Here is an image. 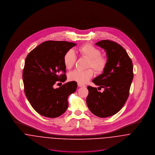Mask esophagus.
<instances>
[{
    "label": "esophagus",
    "mask_w": 155,
    "mask_h": 155,
    "mask_svg": "<svg viewBox=\"0 0 155 155\" xmlns=\"http://www.w3.org/2000/svg\"><path fill=\"white\" fill-rule=\"evenodd\" d=\"M78 87H85V85L82 84H79V83H78Z\"/></svg>",
    "instance_id": "esophagus-1"
}]
</instances>
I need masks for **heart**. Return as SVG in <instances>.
<instances>
[{"label": "heart", "instance_id": "heart-1", "mask_svg": "<svg viewBox=\"0 0 155 155\" xmlns=\"http://www.w3.org/2000/svg\"><path fill=\"white\" fill-rule=\"evenodd\" d=\"M78 52L81 56L88 59V67L93 68L97 73H101L106 68L107 63V58L101 55L100 50L92 45H82L78 48ZM76 60V56L74 51L72 49L67 51L63 57V62L66 68H72ZM93 74L94 71L91 68L85 70H75L69 73L68 79L70 81L84 84L88 82Z\"/></svg>", "mask_w": 155, "mask_h": 155}]
</instances>
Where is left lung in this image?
I'll use <instances>...</instances> for the list:
<instances>
[{"instance_id": "8db88e82", "label": "left lung", "mask_w": 155, "mask_h": 155, "mask_svg": "<svg viewBox=\"0 0 155 155\" xmlns=\"http://www.w3.org/2000/svg\"><path fill=\"white\" fill-rule=\"evenodd\" d=\"M106 52L107 63L103 73L92 82L103 93L88 86L87 104L89 110L99 117H107L120 110L129 96L133 79L132 61L125 49L120 45L109 40L95 44Z\"/></svg>"}]
</instances>
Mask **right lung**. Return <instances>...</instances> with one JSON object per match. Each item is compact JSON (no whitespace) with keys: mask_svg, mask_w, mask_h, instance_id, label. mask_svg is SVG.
<instances>
[{"mask_svg":"<svg viewBox=\"0 0 155 155\" xmlns=\"http://www.w3.org/2000/svg\"><path fill=\"white\" fill-rule=\"evenodd\" d=\"M76 44L66 41H46L27 56L22 72L25 96L39 114L54 118L63 114L68 107V97L77 88V82H68L54 88L57 81L67 79L63 57Z\"/></svg>","mask_w":155,"mask_h":155,"instance_id":"right-lung-1","label":"right lung"}]
</instances>
